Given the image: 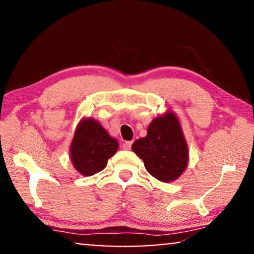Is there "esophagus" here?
<instances>
[{
    "label": "esophagus",
    "mask_w": 254,
    "mask_h": 254,
    "mask_svg": "<svg viewBox=\"0 0 254 254\" xmlns=\"http://www.w3.org/2000/svg\"><path fill=\"white\" fill-rule=\"evenodd\" d=\"M131 144H133V141H126L123 145L124 149H126V150H129V149L131 148Z\"/></svg>",
    "instance_id": "obj_1"
}]
</instances>
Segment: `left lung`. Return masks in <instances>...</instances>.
<instances>
[{"label":"left lung","instance_id":"1","mask_svg":"<svg viewBox=\"0 0 254 254\" xmlns=\"http://www.w3.org/2000/svg\"><path fill=\"white\" fill-rule=\"evenodd\" d=\"M131 149L156 179L170 183L179 178L189 163V148L176 114L169 111L155 118L147 136L138 138Z\"/></svg>","mask_w":254,"mask_h":254}]
</instances>
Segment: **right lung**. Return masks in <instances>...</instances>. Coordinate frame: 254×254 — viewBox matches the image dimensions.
<instances>
[{
    "label": "right lung",
    "instance_id": "right-lung-1",
    "mask_svg": "<svg viewBox=\"0 0 254 254\" xmlns=\"http://www.w3.org/2000/svg\"><path fill=\"white\" fill-rule=\"evenodd\" d=\"M118 147V141L110 136L98 121L86 118L76 127L69 152L74 168L89 177L105 169Z\"/></svg>",
    "mask_w": 254,
    "mask_h": 254
}]
</instances>
